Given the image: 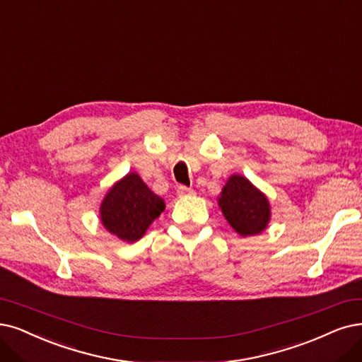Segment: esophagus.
Returning a JSON list of instances; mask_svg holds the SVG:
<instances>
[{
    "instance_id": "obj_1",
    "label": "esophagus",
    "mask_w": 362,
    "mask_h": 362,
    "mask_svg": "<svg viewBox=\"0 0 362 362\" xmlns=\"http://www.w3.org/2000/svg\"><path fill=\"white\" fill-rule=\"evenodd\" d=\"M177 194H179V197H186V195H192L194 191L191 188H188V186L180 185L177 188Z\"/></svg>"
}]
</instances>
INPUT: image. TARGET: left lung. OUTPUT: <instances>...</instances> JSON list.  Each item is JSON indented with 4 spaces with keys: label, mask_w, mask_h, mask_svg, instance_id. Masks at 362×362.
<instances>
[{
    "label": "left lung",
    "mask_w": 362,
    "mask_h": 362,
    "mask_svg": "<svg viewBox=\"0 0 362 362\" xmlns=\"http://www.w3.org/2000/svg\"><path fill=\"white\" fill-rule=\"evenodd\" d=\"M218 204L225 219L242 237L261 234L270 222L269 198L240 174H233L225 183Z\"/></svg>",
    "instance_id": "left-lung-1"
}]
</instances>
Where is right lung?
<instances>
[{
  "instance_id": "add662e5",
  "label": "right lung",
  "mask_w": 362,
  "mask_h": 362,
  "mask_svg": "<svg viewBox=\"0 0 362 362\" xmlns=\"http://www.w3.org/2000/svg\"><path fill=\"white\" fill-rule=\"evenodd\" d=\"M164 209V199L153 194L137 173H128L107 191L100 218L110 234L134 243L144 235Z\"/></svg>"
}]
</instances>
